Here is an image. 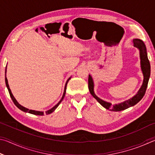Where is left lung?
I'll return each instance as SVG.
<instances>
[{"instance_id":"8db88e82","label":"left lung","mask_w":155,"mask_h":155,"mask_svg":"<svg viewBox=\"0 0 155 155\" xmlns=\"http://www.w3.org/2000/svg\"><path fill=\"white\" fill-rule=\"evenodd\" d=\"M133 45L135 47L140 49V59H141V70H142V72L143 74V84L140 90H139L138 93L136 95L133 97L132 98L128 100L127 101H124V103H120L118 104H115L113 105L112 104L107 103L99 98L98 96H96V94H94V83L92 78L90 75H89L88 78V87L89 90H90V94L93 96L94 98L96 99V101L101 104L102 106L104 107V108L111 111H120L122 110L127 109L129 107L135 105L136 104L140 102L143 96L145 95L147 87H148V83L149 81V78L150 76V61H149L148 55H147L146 52V48L145 44H144L143 41H141L139 39H135L133 40Z\"/></svg>"}]
</instances>
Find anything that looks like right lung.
Instances as JSON below:
<instances>
[{
    "mask_svg": "<svg viewBox=\"0 0 155 155\" xmlns=\"http://www.w3.org/2000/svg\"><path fill=\"white\" fill-rule=\"evenodd\" d=\"M6 70H7V66H6V68H5V83H6V86H7V89H8V91H9V95H10V96H11V98L12 99V101H13V102H14V103L15 105L16 106L18 109H20V110H22V111H25V112H28V113H29V114H34V115H44V112H41V111H34V110H30V109H27V108H25V107H24L21 106L20 104L18 103V102L16 101V100H15V98L14 97V96H13V94H12V91H11V90H10V89H9V85H8V82H7V77H6ZM70 78H68V81H67V82H66V83H65V89H64V94H63V96H62V98H61V101H60L59 102V103H57V104H56V105L54 106V107H52V108L51 109H50V110H48V111H46V112H45L46 115L50 114H51L52 112H53V111H54V110H55V109H57V107L59 106V104H60V103H61V102L63 101V99H64V96H65V91H66V86H67V83H68V81H69V80H70Z\"/></svg>",
    "mask_w": 155,
    "mask_h": 155,
    "instance_id": "add662e5",
    "label": "right lung"
}]
</instances>
